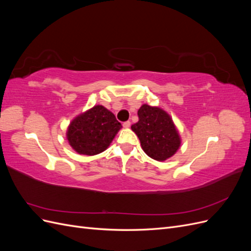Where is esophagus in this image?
Instances as JSON below:
<instances>
[{
  "label": "esophagus",
  "instance_id": "esophagus-1",
  "mask_svg": "<svg viewBox=\"0 0 251 251\" xmlns=\"http://www.w3.org/2000/svg\"><path fill=\"white\" fill-rule=\"evenodd\" d=\"M125 127H130L131 126V123L130 121H126V123H124V125H123Z\"/></svg>",
  "mask_w": 251,
  "mask_h": 251
}]
</instances>
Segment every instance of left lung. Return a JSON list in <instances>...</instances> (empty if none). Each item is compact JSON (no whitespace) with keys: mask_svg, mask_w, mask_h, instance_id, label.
Masks as SVG:
<instances>
[{"mask_svg":"<svg viewBox=\"0 0 251 251\" xmlns=\"http://www.w3.org/2000/svg\"><path fill=\"white\" fill-rule=\"evenodd\" d=\"M138 118L131 127L138 136L144 153L157 161H164L176 153L181 140L168 113L143 104L138 110Z\"/></svg>","mask_w":251,"mask_h":251,"instance_id":"left-lung-1","label":"left lung"}]
</instances>
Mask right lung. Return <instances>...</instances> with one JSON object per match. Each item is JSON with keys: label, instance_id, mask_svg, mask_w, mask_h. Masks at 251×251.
Wrapping results in <instances>:
<instances>
[{"label": "right lung", "instance_id": "right-lung-1", "mask_svg": "<svg viewBox=\"0 0 251 251\" xmlns=\"http://www.w3.org/2000/svg\"><path fill=\"white\" fill-rule=\"evenodd\" d=\"M121 124L102 105H95L77 116L69 126L67 138L78 154L93 156L107 149Z\"/></svg>", "mask_w": 251, "mask_h": 251}]
</instances>
